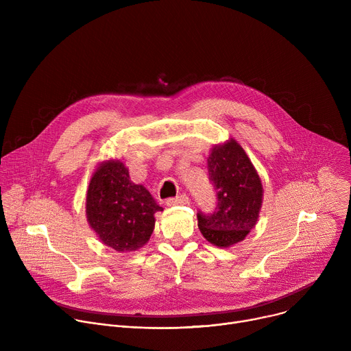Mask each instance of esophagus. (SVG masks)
I'll use <instances>...</instances> for the list:
<instances>
[{
    "label": "esophagus",
    "mask_w": 351,
    "mask_h": 351,
    "mask_svg": "<svg viewBox=\"0 0 351 351\" xmlns=\"http://www.w3.org/2000/svg\"><path fill=\"white\" fill-rule=\"evenodd\" d=\"M189 203H190V199L186 194H182V195L167 199V206H169V207H172V206H187Z\"/></svg>",
    "instance_id": "1"
}]
</instances>
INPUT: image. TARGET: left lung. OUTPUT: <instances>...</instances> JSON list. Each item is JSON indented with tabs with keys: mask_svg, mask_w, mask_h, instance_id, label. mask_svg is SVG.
Wrapping results in <instances>:
<instances>
[{
	"mask_svg": "<svg viewBox=\"0 0 351 351\" xmlns=\"http://www.w3.org/2000/svg\"><path fill=\"white\" fill-rule=\"evenodd\" d=\"M207 161L218 203L213 214L198 211V228L211 244L230 247L258 221L264 195L261 179L234 138L215 145Z\"/></svg>",
	"mask_w": 351,
	"mask_h": 351,
	"instance_id": "8db88e82",
	"label": "left lung"
}]
</instances>
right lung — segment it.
I'll return each instance as SVG.
<instances>
[{"mask_svg":"<svg viewBox=\"0 0 351 351\" xmlns=\"http://www.w3.org/2000/svg\"><path fill=\"white\" fill-rule=\"evenodd\" d=\"M164 208L149 191L130 180L119 160L99 164L86 195V215L98 239L119 253L134 252L152 236L154 214Z\"/></svg>","mask_w":351,"mask_h":351,"instance_id":"1","label":"right lung"}]
</instances>
